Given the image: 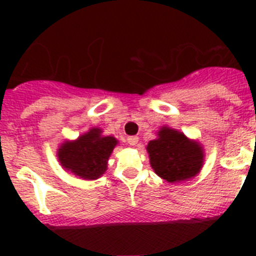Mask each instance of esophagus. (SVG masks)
<instances>
[{"label":"esophagus","mask_w":256,"mask_h":256,"mask_svg":"<svg viewBox=\"0 0 256 256\" xmlns=\"http://www.w3.org/2000/svg\"><path fill=\"white\" fill-rule=\"evenodd\" d=\"M126 142L130 144V146H136V144H138V137L137 136H130L126 138Z\"/></svg>","instance_id":"1"}]
</instances>
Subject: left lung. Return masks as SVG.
Here are the masks:
<instances>
[{
    "instance_id": "obj_1",
    "label": "left lung",
    "mask_w": 256,
    "mask_h": 256,
    "mask_svg": "<svg viewBox=\"0 0 256 256\" xmlns=\"http://www.w3.org/2000/svg\"><path fill=\"white\" fill-rule=\"evenodd\" d=\"M158 136L159 138L148 144L150 164L155 173L172 183L195 177L204 159L200 144L166 126Z\"/></svg>"
}]
</instances>
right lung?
<instances>
[{"instance_id":"obj_1","label":"right lung","mask_w":256,"mask_h":256,"mask_svg":"<svg viewBox=\"0 0 256 256\" xmlns=\"http://www.w3.org/2000/svg\"><path fill=\"white\" fill-rule=\"evenodd\" d=\"M116 140L101 136V130L94 128L76 141L65 142L58 148L61 165L83 180H96L108 168V160L114 150Z\"/></svg>"}]
</instances>
